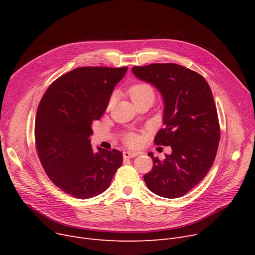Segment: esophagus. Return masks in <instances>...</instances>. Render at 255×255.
<instances>
[{"label": "esophagus", "mask_w": 255, "mask_h": 255, "mask_svg": "<svg viewBox=\"0 0 255 255\" xmlns=\"http://www.w3.org/2000/svg\"><path fill=\"white\" fill-rule=\"evenodd\" d=\"M138 155H139V153H137V152H129V151L123 152L124 158H133V157H136Z\"/></svg>", "instance_id": "1"}]
</instances>
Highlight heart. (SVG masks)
I'll return each instance as SVG.
<instances>
[{"instance_id": "obj_1", "label": "heart", "mask_w": 255, "mask_h": 255, "mask_svg": "<svg viewBox=\"0 0 255 255\" xmlns=\"http://www.w3.org/2000/svg\"><path fill=\"white\" fill-rule=\"evenodd\" d=\"M128 94L129 96L131 97L133 103L134 102H137L139 100H142V99H151V100H154L155 98V92L153 90V88L148 85V84H143V83H139V84H135L133 85L129 88L128 90ZM116 100V97L115 95H113L110 100H109V107H112L114 102ZM138 136L136 134H134V133H128V134L126 135V141L129 145H136L138 143Z\"/></svg>"}]
</instances>
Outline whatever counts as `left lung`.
I'll return each mask as SVG.
<instances>
[{
    "instance_id": "8db88e82",
    "label": "left lung",
    "mask_w": 255,
    "mask_h": 255,
    "mask_svg": "<svg viewBox=\"0 0 255 255\" xmlns=\"http://www.w3.org/2000/svg\"><path fill=\"white\" fill-rule=\"evenodd\" d=\"M132 72L161 94L164 128L154 141L171 148L163 161L148 154L153 168L143 180L159 196H183L205 178L217 154L220 127L210 86L197 72L173 63L135 66Z\"/></svg>"
}]
</instances>
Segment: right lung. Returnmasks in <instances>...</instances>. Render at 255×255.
<instances>
[{"label":"right lung","instance_id":"add662e5","mask_svg":"<svg viewBox=\"0 0 255 255\" xmlns=\"http://www.w3.org/2000/svg\"><path fill=\"white\" fill-rule=\"evenodd\" d=\"M128 67H80L53 82L40 101L35 143L46 175L67 194L87 199L109 188L123 154L94 150L92 123L107 109Z\"/></svg>","mask_w":255,"mask_h":255}]
</instances>
